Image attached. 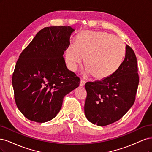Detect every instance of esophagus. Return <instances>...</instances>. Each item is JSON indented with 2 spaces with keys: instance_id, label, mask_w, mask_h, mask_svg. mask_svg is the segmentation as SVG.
<instances>
[{
  "instance_id": "esophagus-1",
  "label": "esophagus",
  "mask_w": 152,
  "mask_h": 152,
  "mask_svg": "<svg viewBox=\"0 0 152 152\" xmlns=\"http://www.w3.org/2000/svg\"><path fill=\"white\" fill-rule=\"evenodd\" d=\"M85 81L84 80H81L80 83V86H85Z\"/></svg>"
}]
</instances>
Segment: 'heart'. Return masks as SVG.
<instances>
[{"instance_id": "1", "label": "heart", "mask_w": 152, "mask_h": 152, "mask_svg": "<svg viewBox=\"0 0 152 152\" xmlns=\"http://www.w3.org/2000/svg\"><path fill=\"white\" fill-rule=\"evenodd\" d=\"M125 45L120 38L105 32L83 31L76 42H71L66 52L67 66L73 71L77 69L85 56L87 64L83 75H94L96 78L110 76L123 61Z\"/></svg>"}]
</instances>
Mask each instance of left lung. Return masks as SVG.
<instances>
[{
	"mask_svg": "<svg viewBox=\"0 0 152 152\" xmlns=\"http://www.w3.org/2000/svg\"><path fill=\"white\" fill-rule=\"evenodd\" d=\"M138 84L136 57L127 45L124 60L113 74L85 84L86 119L99 126L119 120L133 106Z\"/></svg>",
	"mask_w": 152,
	"mask_h": 152,
	"instance_id": "1",
	"label": "left lung"
}]
</instances>
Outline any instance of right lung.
I'll return each instance as SVG.
<instances>
[{
    "instance_id": "1",
    "label": "right lung",
    "mask_w": 152,
    "mask_h": 152,
    "mask_svg": "<svg viewBox=\"0 0 152 152\" xmlns=\"http://www.w3.org/2000/svg\"><path fill=\"white\" fill-rule=\"evenodd\" d=\"M74 31L69 26L44 28L19 56L12 86L18 108L28 119L52 120L64 97L79 86L80 78L67 69L63 56Z\"/></svg>"
}]
</instances>
